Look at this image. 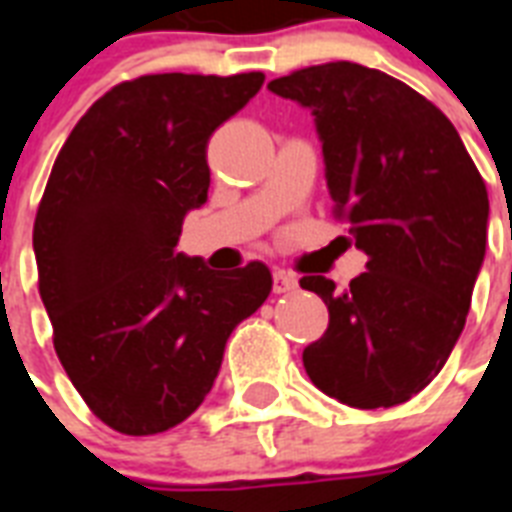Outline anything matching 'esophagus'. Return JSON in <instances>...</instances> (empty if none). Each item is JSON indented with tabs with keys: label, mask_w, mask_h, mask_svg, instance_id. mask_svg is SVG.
Wrapping results in <instances>:
<instances>
[{
	"label": "esophagus",
	"mask_w": 512,
	"mask_h": 512,
	"mask_svg": "<svg viewBox=\"0 0 512 512\" xmlns=\"http://www.w3.org/2000/svg\"><path fill=\"white\" fill-rule=\"evenodd\" d=\"M297 287L295 276H289L287 271H276L273 273V292L276 295H284V292H292Z\"/></svg>",
	"instance_id": "esophagus-1"
}]
</instances>
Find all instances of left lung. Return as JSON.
Masks as SVG:
<instances>
[{"label":"left lung","instance_id":"8db88e82","mask_svg":"<svg viewBox=\"0 0 512 512\" xmlns=\"http://www.w3.org/2000/svg\"><path fill=\"white\" fill-rule=\"evenodd\" d=\"M268 90L313 114L335 212L369 257L345 292L300 279L329 308L305 372L340 404H404L441 372L468 319L486 255L484 177L454 124L377 68L337 60Z\"/></svg>","mask_w":512,"mask_h":512}]
</instances>
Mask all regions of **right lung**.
Returning a JSON list of instances; mask_svg holds the SVG:
<instances>
[{
    "instance_id": "add662e5",
    "label": "right lung",
    "mask_w": 512,
    "mask_h": 512,
    "mask_svg": "<svg viewBox=\"0 0 512 512\" xmlns=\"http://www.w3.org/2000/svg\"><path fill=\"white\" fill-rule=\"evenodd\" d=\"M151 74L116 84L60 148L34 223L39 295L60 364L108 428L154 436L191 417L225 342L271 295V271H209L175 252L207 201L212 132L263 87Z\"/></svg>"
}]
</instances>
